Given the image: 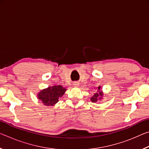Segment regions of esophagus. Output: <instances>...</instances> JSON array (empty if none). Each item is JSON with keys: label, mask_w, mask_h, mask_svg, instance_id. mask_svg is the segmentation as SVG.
I'll list each match as a JSON object with an SVG mask.
<instances>
[{"label": "esophagus", "mask_w": 149, "mask_h": 149, "mask_svg": "<svg viewBox=\"0 0 149 149\" xmlns=\"http://www.w3.org/2000/svg\"><path fill=\"white\" fill-rule=\"evenodd\" d=\"M74 85H75V86H78V85H79V83H78V82H74Z\"/></svg>", "instance_id": "1"}]
</instances>
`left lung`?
Segmentation results:
<instances>
[{
  "mask_svg": "<svg viewBox=\"0 0 149 149\" xmlns=\"http://www.w3.org/2000/svg\"><path fill=\"white\" fill-rule=\"evenodd\" d=\"M100 89V87L99 86V87H98V91H99ZM102 93L101 92L99 91V93H96L95 94L93 95L91 98V101L93 102H97L98 100H99L100 99H101V98H100V97H102Z\"/></svg>",
  "mask_w": 149,
  "mask_h": 149,
  "instance_id": "left-lung-1",
  "label": "left lung"
}]
</instances>
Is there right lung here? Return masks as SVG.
Masks as SVG:
<instances>
[{"label": "right lung", "instance_id": "1", "mask_svg": "<svg viewBox=\"0 0 149 149\" xmlns=\"http://www.w3.org/2000/svg\"><path fill=\"white\" fill-rule=\"evenodd\" d=\"M65 88L61 85H55L41 91L38 94V98L45 106H52L58 101L65 91Z\"/></svg>", "mask_w": 149, "mask_h": 149}]
</instances>
